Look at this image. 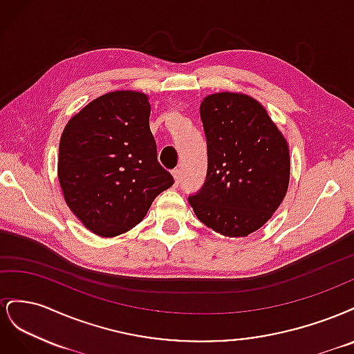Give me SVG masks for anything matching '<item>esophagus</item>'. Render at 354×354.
Listing matches in <instances>:
<instances>
[{
    "instance_id": "34e87169",
    "label": "esophagus",
    "mask_w": 354,
    "mask_h": 354,
    "mask_svg": "<svg viewBox=\"0 0 354 354\" xmlns=\"http://www.w3.org/2000/svg\"><path fill=\"white\" fill-rule=\"evenodd\" d=\"M180 176H181V173H180V169H178V168L173 169V177H174V180H176V183H174V186H176V187H178V183H180Z\"/></svg>"
}]
</instances>
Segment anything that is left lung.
<instances>
[{
  "label": "left lung",
  "instance_id": "left-lung-1",
  "mask_svg": "<svg viewBox=\"0 0 354 354\" xmlns=\"http://www.w3.org/2000/svg\"><path fill=\"white\" fill-rule=\"evenodd\" d=\"M199 111L208 169L189 203L209 229L230 238L248 236L285 198L288 143L263 106L246 94H211Z\"/></svg>",
  "mask_w": 354,
  "mask_h": 354
}]
</instances>
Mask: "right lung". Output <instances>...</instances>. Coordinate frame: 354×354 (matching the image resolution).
Instances as JSON below:
<instances>
[{
	"mask_svg": "<svg viewBox=\"0 0 354 354\" xmlns=\"http://www.w3.org/2000/svg\"><path fill=\"white\" fill-rule=\"evenodd\" d=\"M149 116L146 94L112 91L88 103L63 130L57 167L63 195L99 236L134 227L160 192L174 185L158 162Z\"/></svg>",
	"mask_w": 354,
	"mask_h": 354,
	"instance_id": "add662e5",
	"label": "right lung"
}]
</instances>
